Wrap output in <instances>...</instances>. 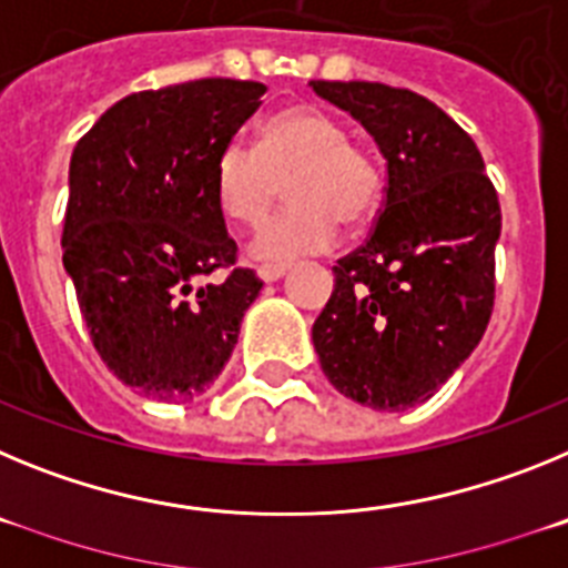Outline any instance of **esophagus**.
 Segmentation results:
<instances>
[{
    "label": "esophagus",
    "instance_id": "1",
    "mask_svg": "<svg viewBox=\"0 0 568 568\" xmlns=\"http://www.w3.org/2000/svg\"><path fill=\"white\" fill-rule=\"evenodd\" d=\"M290 273V267L287 264H261L258 267V278L261 281H278V278H284V275Z\"/></svg>",
    "mask_w": 568,
    "mask_h": 568
}]
</instances>
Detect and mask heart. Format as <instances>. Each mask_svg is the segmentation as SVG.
<instances>
[{"mask_svg": "<svg viewBox=\"0 0 568 568\" xmlns=\"http://www.w3.org/2000/svg\"><path fill=\"white\" fill-rule=\"evenodd\" d=\"M287 182L290 207L255 235L250 253L264 261L327 250L338 224L361 230L378 215L384 175L366 150L324 110L293 104L261 124L258 148L224 144L213 164L215 202L230 222L258 227Z\"/></svg>", "mask_w": 568, "mask_h": 568, "instance_id": "b5f03b06", "label": "heart"}]
</instances>
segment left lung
<instances>
[{"label": "left lung", "instance_id": "8db88e82", "mask_svg": "<svg viewBox=\"0 0 568 568\" xmlns=\"http://www.w3.org/2000/svg\"><path fill=\"white\" fill-rule=\"evenodd\" d=\"M386 159V199L364 247L333 267L313 324L321 369L346 398L404 413L438 393L484 338L495 301L498 193L464 128L413 90L310 82Z\"/></svg>", "mask_w": 568, "mask_h": 568}]
</instances>
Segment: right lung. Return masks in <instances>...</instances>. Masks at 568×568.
I'll return each mask as SVG.
<instances>
[{
	"label": "right lung",
	"instance_id": "add662e5",
	"mask_svg": "<svg viewBox=\"0 0 568 568\" xmlns=\"http://www.w3.org/2000/svg\"><path fill=\"white\" fill-rule=\"evenodd\" d=\"M264 90L239 79L142 90L104 110L70 155L64 270L97 353L135 393L199 398L258 298L253 270L202 278L235 264L213 164Z\"/></svg>",
	"mask_w": 568,
	"mask_h": 568
}]
</instances>
